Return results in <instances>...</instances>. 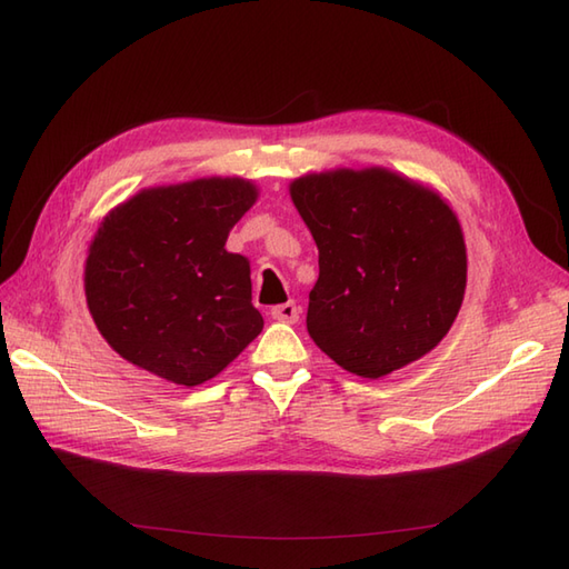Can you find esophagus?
I'll list each match as a JSON object with an SVG mask.
<instances>
[{"instance_id": "1", "label": "esophagus", "mask_w": 569, "mask_h": 569, "mask_svg": "<svg viewBox=\"0 0 569 569\" xmlns=\"http://www.w3.org/2000/svg\"><path fill=\"white\" fill-rule=\"evenodd\" d=\"M271 318L278 322H298L300 318V306L296 303H283L271 308Z\"/></svg>"}]
</instances>
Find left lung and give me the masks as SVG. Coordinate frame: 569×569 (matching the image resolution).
<instances>
[{"mask_svg":"<svg viewBox=\"0 0 569 569\" xmlns=\"http://www.w3.org/2000/svg\"><path fill=\"white\" fill-rule=\"evenodd\" d=\"M291 198L318 244L306 322L322 352L379 379L438 347L467 286L455 212L383 168L298 178Z\"/></svg>","mask_w":569,"mask_h":569,"instance_id":"left-lung-1","label":"left lung"}]
</instances>
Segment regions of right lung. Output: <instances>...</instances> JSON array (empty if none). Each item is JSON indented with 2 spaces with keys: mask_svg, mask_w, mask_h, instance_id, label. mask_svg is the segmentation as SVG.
Masks as SVG:
<instances>
[{
  "mask_svg": "<svg viewBox=\"0 0 569 569\" xmlns=\"http://www.w3.org/2000/svg\"><path fill=\"white\" fill-rule=\"evenodd\" d=\"M253 200L249 180L202 178L143 190L107 217L90 244L84 296L117 355L198 386L261 332L249 261L224 249Z\"/></svg>",
  "mask_w": 569,
  "mask_h": 569,
  "instance_id": "obj_1",
  "label": "right lung"
}]
</instances>
